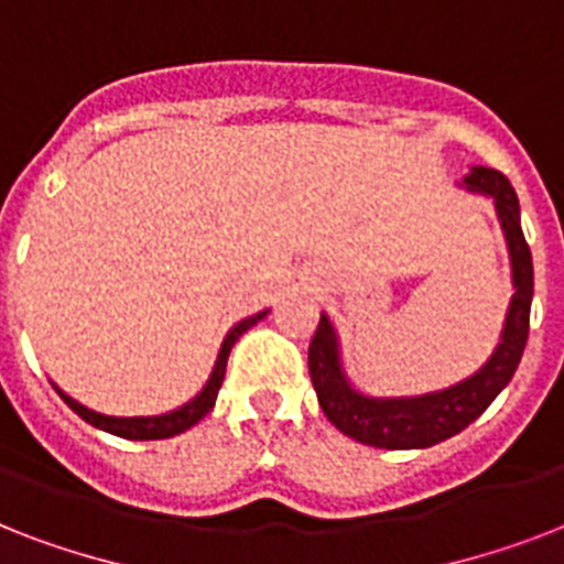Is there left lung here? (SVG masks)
Returning <instances> with one entry per match:
<instances>
[{"mask_svg":"<svg viewBox=\"0 0 564 564\" xmlns=\"http://www.w3.org/2000/svg\"><path fill=\"white\" fill-rule=\"evenodd\" d=\"M465 184L495 198L500 225L507 234L509 257H512L516 295L509 304L507 327L500 336L498 351L491 354V360L477 375L451 386L445 392L419 394V398H366V394L354 392L345 380L343 369H339L334 327L327 316L318 318L307 351L310 380L316 386L318 406L325 410L327 421L336 430H343L345 436L357 438L362 445L410 451V447H430L456 436L474 419H480L486 406L498 398L500 389L512 380L518 362H521L527 334H530L533 254H530L524 230H521L518 195L507 175H500L498 170H489V166H474Z\"/></svg>","mask_w":564,"mask_h":564,"instance_id":"1","label":"left lung"}]
</instances>
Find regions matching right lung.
<instances>
[{
  "mask_svg": "<svg viewBox=\"0 0 564 564\" xmlns=\"http://www.w3.org/2000/svg\"><path fill=\"white\" fill-rule=\"evenodd\" d=\"M263 316L265 313H257V316H251V318H242V322H239V325L234 327L228 336H225V343H221V351H219V360H216V369H213L210 380H207V386L202 389V394H195L193 401L184 403V406L175 412H166V415H152V419H113V415H101V412L87 410V406H82L78 401H73L69 394L61 392V389H57V394H61L66 406H69L73 412H78V415H82L87 424H93V427H99V430H108V433H113V436H122V438L178 436V433H184V430H189L193 424H198V421H202L204 415L213 410L216 394H219L221 380H225V366H228L230 348H234V343H237L239 336L246 334L248 327L257 325V322H260Z\"/></svg>",
  "mask_w": 564,
  "mask_h": 564,
  "instance_id": "1",
  "label": "right lung"
}]
</instances>
